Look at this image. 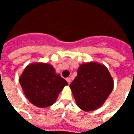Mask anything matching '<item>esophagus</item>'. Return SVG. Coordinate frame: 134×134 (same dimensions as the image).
Returning a JSON list of instances; mask_svg holds the SVG:
<instances>
[{"mask_svg":"<svg viewBox=\"0 0 134 134\" xmlns=\"http://www.w3.org/2000/svg\"><path fill=\"white\" fill-rule=\"evenodd\" d=\"M66 80H67V82H68V84H70V82H71L70 78H67V79H66Z\"/></svg>","mask_w":134,"mask_h":134,"instance_id":"34e87169","label":"esophagus"}]
</instances>
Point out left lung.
Here are the masks:
<instances>
[{"mask_svg":"<svg viewBox=\"0 0 134 134\" xmlns=\"http://www.w3.org/2000/svg\"><path fill=\"white\" fill-rule=\"evenodd\" d=\"M113 80L103 64L94 62L82 64L70 85L78 107L85 111L97 109L113 89Z\"/></svg>","mask_w":134,"mask_h":134,"instance_id":"1","label":"left lung"}]
</instances>
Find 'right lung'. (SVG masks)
<instances>
[{
	"label": "right lung",
	"instance_id": "right-lung-1",
	"mask_svg": "<svg viewBox=\"0 0 134 134\" xmlns=\"http://www.w3.org/2000/svg\"><path fill=\"white\" fill-rule=\"evenodd\" d=\"M19 80L26 98L40 108L55 103L60 92L68 85L60 74H56L52 65L43 62L26 66Z\"/></svg>",
	"mask_w": 134,
	"mask_h": 134
}]
</instances>
